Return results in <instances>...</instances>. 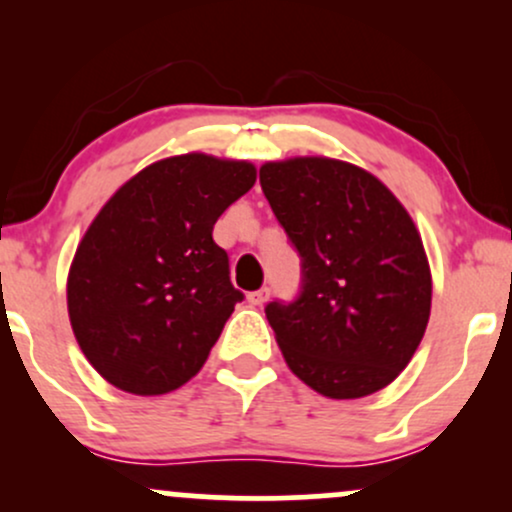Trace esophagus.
<instances>
[{"mask_svg":"<svg viewBox=\"0 0 512 512\" xmlns=\"http://www.w3.org/2000/svg\"><path fill=\"white\" fill-rule=\"evenodd\" d=\"M267 298H269V289H260V291L248 293V301H250L252 305H262L264 301H267Z\"/></svg>","mask_w":512,"mask_h":512,"instance_id":"obj_1","label":"esophagus"}]
</instances>
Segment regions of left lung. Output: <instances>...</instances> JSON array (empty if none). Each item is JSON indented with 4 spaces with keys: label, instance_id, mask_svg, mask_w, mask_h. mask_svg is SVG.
Listing matches in <instances>:
<instances>
[{
    "label": "left lung",
    "instance_id": "8db88e82",
    "mask_svg": "<svg viewBox=\"0 0 512 512\" xmlns=\"http://www.w3.org/2000/svg\"><path fill=\"white\" fill-rule=\"evenodd\" d=\"M260 185L303 260L296 303L267 305L286 366L322 397L358 399L409 366L431 317L419 228L383 180L330 156L267 161Z\"/></svg>",
    "mask_w": 512,
    "mask_h": 512
}]
</instances>
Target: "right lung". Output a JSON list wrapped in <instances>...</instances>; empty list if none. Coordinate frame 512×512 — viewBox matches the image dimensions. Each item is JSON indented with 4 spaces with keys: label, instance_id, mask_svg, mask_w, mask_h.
<instances>
[{
    "label": "right lung",
    "instance_id": "obj_1",
    "mask_svg": "<svg viewBox=\"0 0 512 512\" xmlns=\"http://www.w3.org/2000/svg\"><path fill=\"white\" fill-rule=\"evenodd\" d=\"M255 180L250 161L168 156L132 175L86 228L67 276L69 322L117 390L168 395L207 363L243 301L211 233Z\"/></svg>",
    "mask_w": 512,
    "mask_h": 512
}]
</instances>
